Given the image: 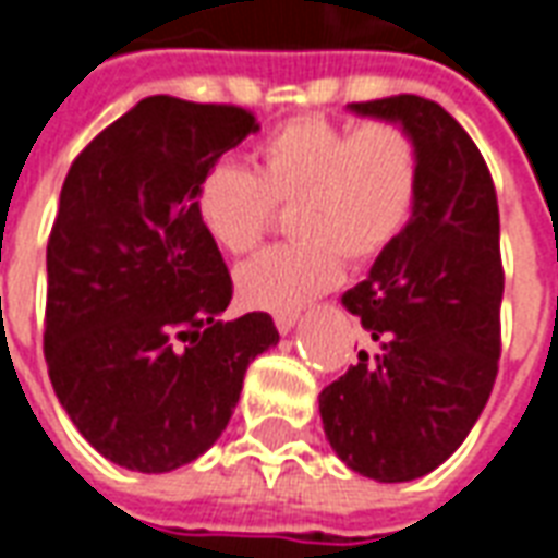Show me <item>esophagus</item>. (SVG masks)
<instances>
[{
    "label": "esophagus",
    "instance_id": "esophagus-1",
    "mask_svg": "<svg viewBox=\"0 0 558 558\" xmlns=\"http://www.w3.org/2000/svg\"><path fill=\"white\" fill-rule=\"evenodd\" d=\"M295 323H299V316H295V314H278V316H275V326H278L280 335H290L292 328H295Z\"/></svg>",
    "mask_w": 558,
    "mask_h": 558
}]
</instances>
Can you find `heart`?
<instances>
[{"label": "heart", "mask_w": 558, "mask_h": 558, "mask_svg": "<svg viewBox=\"0 0 558 558\" xmlns=\"http://www.w3.org/2000/svg\"><path fill=\"white\" fill-rule=\"evenodd\" d=\"M418 203V148L398 122L338 125L299 116L254 148V172L215 163L196 184L194 208L220 251L244 256L266 235L278 206H292L302 239L275 244L235 271L247 307L290 314L328 292L343 259L371 263L410 227Z\"/></svg>", "instance_id": "1"}]
</instances>
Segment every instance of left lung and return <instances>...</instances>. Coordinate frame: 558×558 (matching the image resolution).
Masks as SVG:
<instances>
[{"label":"left lung","instance_id":"8db88e82","mask_svg":"<svg viewBox=\"0 0 558 558\" xmlns=\"http://www.w3.org/2000/svg\"><path fill=\"white\" fill-rule=\"evenodd\" d=\"M350 110L410 131L418 203L367 280L340 299L371 343L323 388L319 415L352 472L395 484L454 454L490 398L505 290L499 206L478 146L436 101L395 95Z\"/></svg>","mask_w":558,"mask_h":558}]
</instances>
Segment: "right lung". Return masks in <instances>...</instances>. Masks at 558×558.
Segmentation results:
<instances>
[{
	"mask_svg": "<svg viewBox=\"0 0 558 558\" xmlns=\"http://www.w3.org/2000/svg\"><path fill=\"white\" fill-rule=\"evenodd\" d=\"M259 131L230 104L151 95L80 151L47 242L44 359L62 410L119 466L172 472L227 430L244 371L280 340L223 323L232 280L196 184Z\"/></svg>",
	"mask_w": 558,
	"mask_h": 558,
	"instance_id": "add662e5",
	"label": "right lung"
}]
</instances>
